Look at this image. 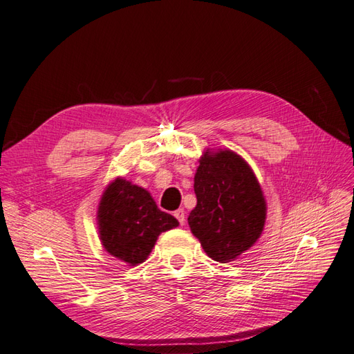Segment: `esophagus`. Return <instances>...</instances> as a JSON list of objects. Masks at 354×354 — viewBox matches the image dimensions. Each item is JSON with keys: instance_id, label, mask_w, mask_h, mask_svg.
I'll return each instance as SVG.
<instances>
[{"instance_id": "34e87169", "label": "esophagus", "mask_w": 354, "mask_h": 354, "mask_svg": "<svg viewBox=\"0 0 354 354\" xmlns=\"http://www.w3.org/2000/svg\"><path fill=\"white\" fill-rule=\"evenodd\" d=\"M174 216H176V218L178 220V223L181 224V226H183V224L186 223V211H185L183 208H178V209L174 212Z\"/></svg>"}]
</instances>
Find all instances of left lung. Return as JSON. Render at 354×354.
<instances>
[{"label":"left lung","instance_id":"1","mask_svg":"<svg viewBox=\"0 0 354 354\" xmlns=\"http://www.w3.org/2000/svg\"><path fill=\"white\" fill-rule=\"evenodd\" d=\"M194 187L198 202L187 218L192 233L209 259H238L261 236L266 223V201L251 167L229 149L207 151Z\"/></svg>","mask_w":354,"mask_h":354}]
</instances>
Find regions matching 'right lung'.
Wrapping results in <instances>:
<instances>
[{"label":"right lung","mask_w":354,"mask_h":354,"mask_svg":"<svg viewBox=\"0 0 354 354\" xmlns=\"http://www.w3.org/2000/svg\"><path fill=\"white\" fill-rule=\"evenodd\" d=\"M97 220L104 250L130 266L143 263L159 234L178 226L171 214L158 208L147 190L124 178L106 187Z\"/></svg>","instance_id":"1"}]
</instances>
